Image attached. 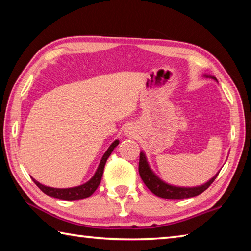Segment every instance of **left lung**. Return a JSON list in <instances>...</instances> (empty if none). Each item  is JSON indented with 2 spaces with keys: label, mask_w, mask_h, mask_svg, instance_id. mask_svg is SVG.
Here are the masks:
<instances>
[{
  "label": "left lung",
  "mask_w": 251,
  "mask_h": 251,
  "mask_svg": "<svg viewBox=\"0 0 251 251\" xmlns=\"http://www.w3.org/2000/svg\"><path fill=\"white\" fill-rule=\"evenodd\" d=\"M205 77H210L213 78L214 80L217 81L216 77L214 76H207V75H205ZM139 173L144 184H146L147 187L153 193V194L162 197V199L168 200H183L188 199V197H194L200 195L204 191L207 190L210 186V184L215 181V178H216L218 175L217 173L213 178H210L208 182H206L203 185L196 187H179L170 185V184L162 181L159 176H156L155 173L151 170L150 165H149L146 154H144L143 152L140 153Z\"/></svg>",
  "instance_id": "8db88e82"
}]
</instances>
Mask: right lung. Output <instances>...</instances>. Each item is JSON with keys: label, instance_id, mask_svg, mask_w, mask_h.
I'll return each mask as SVG.
<instances>
[{"label": "right lung", "instance_id": "obj_1", "mask_svg": "<svg viewBox=\"0 0 251 251\" xmlns=\"http://www.w3.org/2000/svg\"><path fill=\"white\" fill-rule=\"evenodd\" d=\"M118 144H119V140L113 141V143L108 148V150L105 151V153L103 154L94 176H92L87 183L82 184V185H79L76 187H70V188H54V187L43 185V184L37 182L36 179L34 178L33 181L39 188H41L42 192L45 193V194L48 196L55 197V199L65 200V201H76V200L87 199V197H89L94 194L95 191L97 190V187L99 186V184L101 182V177H102V174H103L105 162H107L108 157L110 156V154H111L113 149L116 148Z\"/></svg>", "mask_w": 251, "mask_h": 251}]
</instances>
